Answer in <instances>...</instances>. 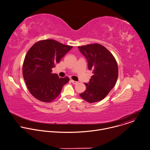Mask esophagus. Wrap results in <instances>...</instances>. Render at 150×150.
Masks as SVG:
<instances>
[{
  "label": "esophagus",
  "instance_id": "esophagus-1",
  "mask_svg": "<svg viewBox=\"0 0 150 150\" xmlns=\"http://www.w3.org/2000/svg\"><path fill=\"white\" fill-rule=\"evenodd\" d=\"M71 82H72L73 84H74V85H76V84L78 83V82L75 81H73V80H71Z\"/></svg>",
  "mask_w": 150,
  "mask_h": 150
}]
</instances>
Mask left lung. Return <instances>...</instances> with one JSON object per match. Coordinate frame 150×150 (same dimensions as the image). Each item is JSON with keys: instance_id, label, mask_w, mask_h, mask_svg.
<instances>
[{"instance_id": "left-lung-1", "label": "left lung", "mask_w": 150, "mask_h": 150, "mask_svg": "<svg viewBox=\"0 0 150 150\" xmlns=\"http://www.w3.org/2000/svg\"><path fill=\"white\" fill-rule=\"evenodd\" d=\"M87 59L88 67L93 75L85 85L86 91L80 96L89 103L103 99L115 86L118 78L117 62L110 52L99 44L78 47Z\"/></svg>"}]
</instances>
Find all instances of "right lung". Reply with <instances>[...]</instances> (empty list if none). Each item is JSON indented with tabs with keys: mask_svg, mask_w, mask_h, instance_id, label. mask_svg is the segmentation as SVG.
Instances as JSON below:
<instances>
[{
	"mask_svg": "<svg viewBox=\"0 0 150 150\" xmlns=\"http://www.w3.org/2000/svg\"><path fill=\"white\" fill-rule=\"evenodd\" d=\"M72 48L49 39L37 42L28 50L23 65V75L28 91L35 98L51 102L59 96L69 79L52 74V68Z\"/></svg>",
	"mask_w": 150,
	"mask_h": 150,
	"instance_id": "1",
	"label": "right lung"
}]
</instances>
